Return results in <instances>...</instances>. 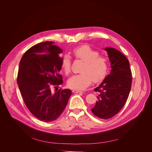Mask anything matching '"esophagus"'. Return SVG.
Wrapping results in <instances>:
<instances>
[{"instance_id": "obj_1", "label": "esophagus", "mask_w": 152, "mask_h": 152, "mask_svg": "<svg viewBox=\"0 0 152 152\" xmlns=\"http://www.w3.org/2000/svg\"><path fill=\"white\" fill-rule=\"evenodd\" d=\"M72 92L74 93H80V92H83L82 91L79 90V89H73Z\"/></svg>"}]
</instances>
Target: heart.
<instances>
[{"label": "heart", "mask_w": 152, "mask_h": 152, "mask_svg": "<svg viewBox=\"0 0 152 152\" xmlns=\"http://www.w3.org/2000/svg\"><path fill=\"white\" fill-rule=\"evenodd\" d=\"M74 56L84 62L81 69L82 73L72 76L68 81V86L71 88L83 89L92 82L98 83L103 80L108 71L107 59L99 56L98 51L88 45L75 47L72 51ZM71 60L68 54H65L61 61V68L66 74L71 71Z\"/></svg>", "instance_id": "1"}]
</instances>
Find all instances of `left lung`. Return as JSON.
Segmentation results:
<instances>
[{
  "label": "left lung",
  "mask_w": 152,
  "mask_h": 152,
  "mask_svg": "<svg viewBox=\"0 0 152 152\" xmlns=\"http://www.w3.org/2000/svg\"><path fill=\"white\" fill-rule=\"evenodd\" d=\"M110 63V72L94 89L99 92L92 113L97 117L108 119L116 115L125 104L132 86V72L128 58L119 51L106 47Z\"/></svg>",
  "instance_id": "8db88e82"
}]
</instances>
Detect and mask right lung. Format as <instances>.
Returning a JSON list of instances; mask_svg holds the SVG:
<instances>
[{"mask_svg":"<svg viewBox=\"0 0 152 152\" xmlns=\"http://www.w3.org/2000/svg\"><path fill=\"white\" fill-rule=\"evenodd\" d=\"M53 43L37 44L26 51L20 61L17 78L27 108L36 118L45 122L55 121L61 115L72 94L69 89L51 91L53 86L63 83L59 74L63 60L59 54L63 50Z\"/></svg>","mask_w":152,"mask_h":152,"instance_id":"right-lung-1","label":"right lung"}]
</instances>
